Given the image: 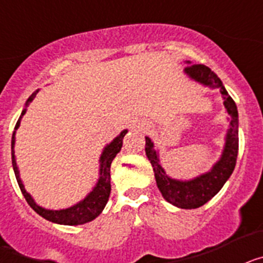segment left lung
Segmentation results:
<instances>
[{"instance_id":"obj_1","label":"left lung","mask_w":263,"mask_h":263,"mask_svg":"<svg viewBox=\"0 0 263 263\" xmlns=\"http://www.w3.org/2000/svg\"><path fill=\"white\" fill-rule=\"evenodd\" d=\"M185 63L188 67L184 68V73L188 78L204 87L212 89L217 88L224 99L225 110L229 116L228 117L229 129L225 134V145L221 157L210 171L190 180H179L167 175L160 164L159 153L155 148L154 142L148 137H145V152L154 170L157 185L164 200L178 208L195 210L204 205L206 201H210L221 190L222 185L233 173L237 154H238V111H237L236 103L228 95L227 89L222 85V81L217 78L212 69L203 64H192L191 62Z\"/></svg>"}]
</instances>
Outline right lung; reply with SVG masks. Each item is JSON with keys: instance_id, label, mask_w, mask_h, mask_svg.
Here are the masks:
<instances>
[{"instance_id": "1", "label": "right lung", "mask_w": 263, "mask_h": 263, "mask_svg": "<svg viewBox=\"0 0 263 263\" xmlns=\"http://www.w3.org/2000/svg\"><path fill=\"white\" fill-rule=\"evenodd\" d=\"M39 92V89H36L31 96L27 99L26 104H25V108H23L22 113H21L20 118H18L15 127H14L13 137H11V163H13V170L14 174H15V178H17L18 185H20L21 191H22L23 196L26 199V201L29 203V205L31 206L32 210L35 211L39 216H42L43 218L48 220L51 222H55V224H62V225H81L85 224V222H89L92 220L97 217L100 213L103 212V210L105 208L106 203L109 200V195H110V164L115 159V157L117 155V153H120L121 147H122V139H124L125 134L127 133V130H122L120 133V136L116 137L110 143L104 147L103 153H101V157H100V170H99V179H97L96 185L93 187V190L87 195V196L80 200L79 203H76L75 205L66 208V210H46L43 206L38 205L35 203V200L32 199L31 195L26 191V188L23 185L22 179L20 176V170L17 166V160H15V154H14V146H15V133H17V129L21 125V120L25 116L27 110V106L31 103L32 100L35 99L36 93Z\"/></svg>"}]
</instances>
